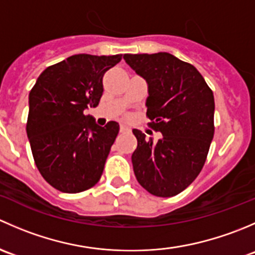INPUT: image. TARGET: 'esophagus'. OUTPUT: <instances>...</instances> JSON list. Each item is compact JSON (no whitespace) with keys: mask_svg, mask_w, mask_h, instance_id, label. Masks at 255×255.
Listing matches in <instances>:
<instances>
[{"mask_svg":"<svg viewBox=\"0 0 255 255\" xmlns=\"http://www.w3.org/2000/svg\"><path fill=\"white\" fill-rule=\"evenodd\" d=\"M120 130H121V133H128V132H130V128L127 127V126L122 125L120 127Z\"/></svg>","mask_w":255,"mask_h":255,"instance_id":"34e87169","label":"esophagus"}]
</instances>
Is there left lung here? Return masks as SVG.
I'll list each match as a JSON object with an SVG mask.
<instances>
[{
  "mask_svg": "<svg viewBox=\"0 0 255 255\" xmlns=\"http://www.w3.org/2000/svg\"><path fill=\"white\" fill-rule=\"evenodd\" d=\"M123 58L148 82L149 127L163 134L154 142L133 129L135 177L154 196H175L196 179L207 159L215 134L213 92L194 65L169 53Z\"/></svg>",
  "mask_w": 255,
  "mask_h": 255,
  "instance_id": "8db88e82",
  "label": "left lung"
}]
</instances>
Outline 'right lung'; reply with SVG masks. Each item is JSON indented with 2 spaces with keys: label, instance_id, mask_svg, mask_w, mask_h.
Wrapping results in <instances>:
<instances>
[{
  "label": "right lung",
  "instance_id": "1",
  "mask_svg": "<svg viewBox=\"0 0 255 255\" xmlns=\"http://www.w3.org/2000/svg\"><path fill=\"white\" fill-rule=\"evenodd\" d=\"M121 59V54L69 56L48 66L30 90L25 129L33 159L59 191L78 194L101 179L120 126L110 121L100 127L85 110L99 105L102 78Z\"/></svg>",
  "mask_w": 255,
  "mask_h": 255
}]
</instances>
